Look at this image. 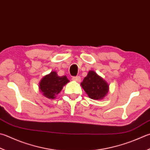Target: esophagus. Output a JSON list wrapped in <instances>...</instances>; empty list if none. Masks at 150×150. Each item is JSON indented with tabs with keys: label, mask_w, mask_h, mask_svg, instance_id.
<instances>
[{
	"label": "esophagus",
	"mask_w": 150,
	"mask_h": 150,
	"mask_svg": "<svg viewBox=\"0 0 150 150\" xmlns=\"http://www.w3.org/2000/svg\"><path fill=\"white\" fill-rule=\"evenodd\" d=\"M72 80L73 81H77V82H80L81 81V78L80 76H75V77H73L72 78Z\"/></svg>",
	"instance_id": "esophagus-1"
}]
</instances>
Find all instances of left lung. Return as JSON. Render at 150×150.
<instances>
[{"instance_id": "8db88e82", "label": "left lung", "mask_w": 150, "mask_h": 150, "mask_svg": "<svg viewBox=\"0 0 150 150\" xmlns=\"http://www.w3.org/2000/svg\"><path fill=\"white\" fill-rule=\"evenodd\" d=\"M81 86L88 97L93 100H102L109 90V85L107 81L94 70H89L81 83Z\"/></svg>"}]
</instances>
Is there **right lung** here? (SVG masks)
<instances>
[{
    "instance_id": "right-lung-1",
    "label": "right lung",
    "mask_w": 150,
    "mask_h": 150,
    "mask_svg": "<svg viewBox=\"0 0 150 150\" xmlns=\"http://www.w3.org/2000/svg\"><path fill=\"white\" fill-rule=\"evenodd\" d=\"M69 81L66 76H59L57 72L52 71L42 78L39 83V90L45 97L53 99Z\"/></svg>"
}]
</instances>
